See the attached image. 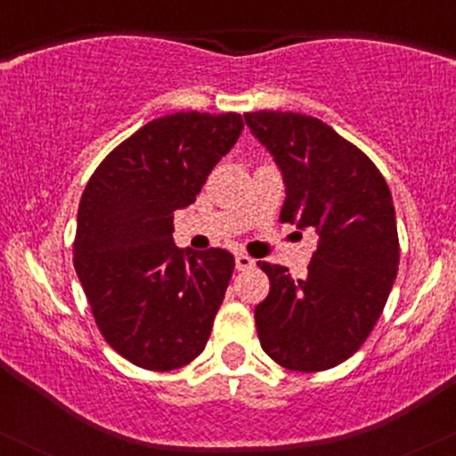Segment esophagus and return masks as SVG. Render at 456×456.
<instances>
[{"label": "esophagus", "instance_id": "34e87169", "mask_svg": "<svg viewBox=\"0 0 456 456\" xmlns=\"http://www.w3.org/2000/svg\"><path fill=\"white\" fill-rule=\"evenodd\" d=\"M255 265V259H250L248 255H235V270L244 272V270H250Z\"/></svg>", "mask_w": 456, "mask_h": 456}]
</instances>
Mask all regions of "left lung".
Masks as SVG:
<instances>
[{
    "label": "left lung",
    "instance_id": "left-lung-1",
    "mask_svg": "<svg viewBox=\"0 0 456 456\" xmlns=\"http://www.w3.org/2000/svg\"><path fill=\"white\" fill-rule=\"evenodd\" d=\"M285 180L281 223L319 233L306 279L259 261L270 294L255 306L259 343L276 364L315 373L362 347L384 311L399 233L390 188L373 160L322 119L302 113H244Z\"/></svg>",
    "mask_w": 456,
    "mask_h": 456
}]
</instances>
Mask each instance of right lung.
Segmentation results:
<instances>
[{"label":"right lung","mask_w":456,"mask_h":456,"mask_svg":"<svg viewBox=\"0 0 456 456\" xmlns=\"http://www.w3.org/2000/svg\"><path fill=\"white\" fill-rule=\"evenodd\" d=\"M242 128L240 113L151 119L83 191L77 276L104 341L141 369H180L210 338L235 259L223 248H177L174 212L195 201Z\"/></svg>","instance_id":"add662e5"}]
</instances>
